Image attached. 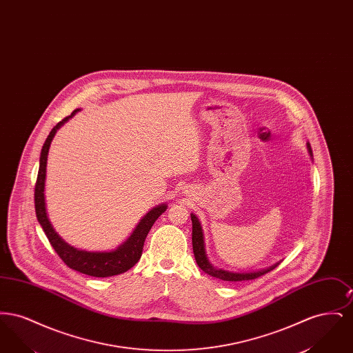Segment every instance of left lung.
Returning a JSON list of instances; mask_svg holds the SVG:
<instances>
[{
	"instance_id": "left-lung-1",
	"label": "left lung",
	"mask_w": 353,
	"mask_h": 353,
	"mask_svg": "<svg viewBox=\"0 0 353 353\" xmlns=\"http://www.w3.org/2000/svg\"><path fill=\"white\" fill-rule=\"evenodd\" d=\"M307 148L310 154H312L311 145L307 144ZM192 219V245H193V252H194V258L196 262L199 265V268L205 271L208 275L214 276L221 281H226V282H241V281H252L256 279L265 274H268L271 270L275 269L279 263L271 266L269 269L259 270V271H252V272H233V271H226V270L216 269L210 265V262L206 258V252H205V245H203V234H202L201 225L199 222L197 217L194 214H190Z\"/></svg>"
}]
</instances>
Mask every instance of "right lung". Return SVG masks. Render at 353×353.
Segmentation results:
<instances>
[{
	"mask_svg": "<svg viewBox=\"0 0 353 353\" xmlns=\"http://www.w3.org/2000/svg\"><path fill=\"white\" fill-rule=\"evenodd\" d=\"M78 110L72 111L70 117L62 119L48 136L42 151H41V157H39V170L37 176V183H35V189H34V203H35V214L37 219L41 223L45 234L48 236L52 249L59 255V258L66 263L70 269L79 271L85 275L90 276H97V278H107V276H114L125 272L127 270L134 268L137 263V261L141 256L143 248L145 238L150 233L154 221L159 219L165 210L167 205L161 203L156 208H153L151 212L139 222L136 226L132 235L121 245L119 246L117 250L114 252H84V250H78L72 246L68 245L59 235L57 234L51 226L50 221L48 219L46 214V208H45V179H46V164H48V153L50 148L51 140L57 130L65 123L68 119L75 115Z\"/></svg>",
	"mask_w": 353,
	"mask_h": 353,
	"instance_id": "right-lung-1",
	"label": "right lung"
}]
</instances>
